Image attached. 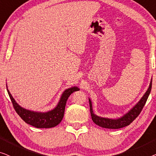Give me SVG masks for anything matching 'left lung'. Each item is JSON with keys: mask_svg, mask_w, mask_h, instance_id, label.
<instances>
[{"mask_svg": "<svg viewBox=\"0 0 156 156\" xmlns=\"http://www.w3.org/2000/svg\"><path fill=\"white\" fill-rule=\"evenodd\" d=\"M151 87H152V78H151V80L150 85H149L148 90L146 91V93H145L144 95L142 96V98L139 100V102H138L134 106H133L132 108L129 109L126 114H124V115L122 116V117L115 118V119L102 117L95 115V114L93 112V104H92V101L90 98H88L91 117L93 122L98 125V126L102 127V128L106 129H116L128 126V125L130 124L139 115V114L141 113L142 109H143V107H144V105L146 104L147 101V99H148V96L150 95Z\"/></svg>", "mask_w": 156, "mask_h": 156, "instance_id": "left-lung-1", "label": "left lung"}]
</instances>
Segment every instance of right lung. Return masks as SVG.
<instances>
[{
  "label": "right lung",
  "instance_id": "right-lung-1",
  "mask_svg": "<svg viewBox=\"0 0 156 156\" xmlns=\"http://www.w3.org/2000/svg\"><path fill=\"white\" fill-rule=\"evenodd\" d=\"M6 87H7L8 95L16 112L23 119V121L37 128H52L57 126L63 119L68 98L75 91L80 90L77 86L69 87L61 94L59 101L54 109L47 112H37L30 110L21 107L10 94L7 84Z\"/></svg>",
  "mask_w": 156,
  "mask_h": 156
}]
</instances>
